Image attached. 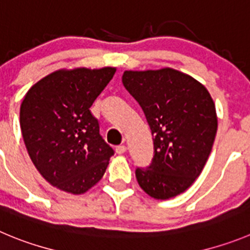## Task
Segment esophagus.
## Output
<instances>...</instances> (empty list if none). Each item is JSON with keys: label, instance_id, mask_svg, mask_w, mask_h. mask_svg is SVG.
<instances>
[{"label": "esophagus", "instance_id": "obj_1", "mask_svg": "<svg viewBox=\"0 0 250 250\" xmlns=\"http://www.w3.org/2000/svg\"><path fill=\"white\" fill-rule=\"evenodd\" d=\"M125 150H127V146H116V153H117V154H125Z\"/></svg>", "mask_w": 250, "mask_h": 250}]
</instances>
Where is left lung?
<instances>
[{
	"label": "left lung",
	"mask_w": 250,
	"mask_h": 250,
	"mask_svg": "<svg viewBox=\"0 0 250 250\" xmlns=\"http://www.w3.org/2000/svg\"><path fill=\"white\" fill-rule=\"evenodd\" d=\"M122 83L146 114L154 142L153 162L136 178L146 193L169 200L188 190L201 174L217 133L208 90L171 67L123 72Z\"/></svg>",
	"instance_id": "8db88e82"
}]
</instances>
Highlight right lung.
<instances>
[{"label":"right lung","mask_w":250,"mask_h":250,"mask_svg":"<svg viewBox=\"0 0 250 250\" xmlns=\"http://www.w3.org/2000/svg\"><path fill=\"white\" fill-rule=\"evenodd\" d=\"M114 72L112 66L60 69L25 93L20 112L25 148L39 174L60 191L85 193L114 154L90 111Z\"/></svg>","instance_id":"add662e5"}]
</instances>
